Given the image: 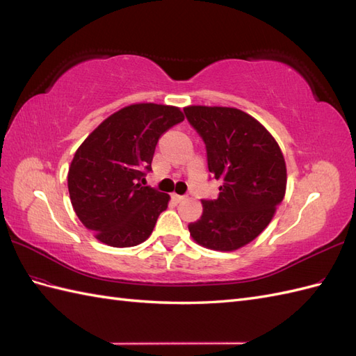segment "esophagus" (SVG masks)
Returning <instances> with one entry per match:
<instances>
[{
  "instance_id": "esophagus-1",
  "label": "esophagus",
  "mask_w": 356,
  "mask_h": 356,
  "mask_svg": "<svg viewBox=\"0 0 356 356\" xmlns=\"http://www.w3.org/2000/svg\"><path fill=\"white\" fill-rule=\"evenodd\" d=\"M170 197H172V200H174L175 203H179V202H182V200L186 199V196H181V195H172Z\"/></svg>"
}]
</instances>
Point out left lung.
<instances>
[{
    "instance_id": "left-lung-1",
    "label": "left lung",
    "mask_w": 356,
    "mask_h": 356,
    "mask_svg": "<svg viewBox=\"0 0 356 356\" xmlns=\"http://www.w3.org/2000/svg\"><path fill=\"white\" fill-rule=\"evenodd\" d=\"M184 114L207 148L220 182L217 199H203L191 238L215 251L250 243L272 221L286 188V168L275 138L254 117L227 106H187Z\"/></svg>"
}]
</instances>
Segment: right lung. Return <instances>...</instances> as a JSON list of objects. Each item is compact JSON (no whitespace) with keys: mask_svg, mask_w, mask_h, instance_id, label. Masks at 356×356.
Wrapping results in <instances>:
<instances>
[{"mask_svg":"<svg viewBox=\"0 0 356 356\" xmlns=\"http://www.w3.org/2000/svg\"><path fill=\"white\" fill-rule=\"evenodd\" d=\"M184 120L179 108L135 104L114 113L84 139L71 161L72 208L96 239L115 248L143 243L169 195L141 181L152 170L160 136Z\"/></svg>","mask_w":356,"mask_h":356,"instance_id":"add662e5","label":"right lung"}]
</instances>
